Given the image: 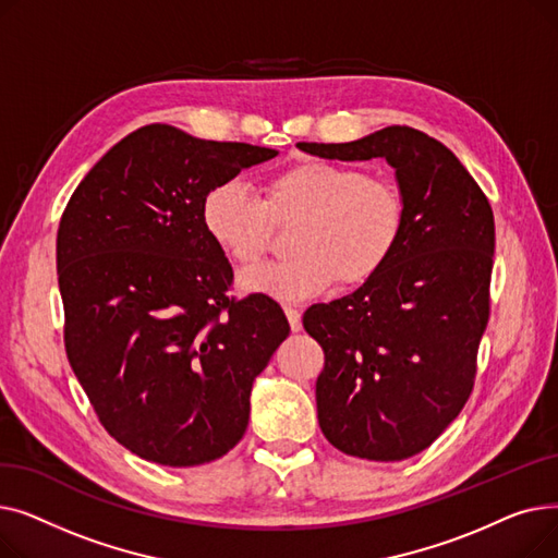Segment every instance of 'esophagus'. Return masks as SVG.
Listing matches in <instances>:
<instances>
[{
	"label": "esophagus",
	"instance_id": "obj_1",
	"mask_svg": "<svg viewBox=\"0 0 558 558\" xmlns=\"http://www.w3.org/2000/svg\"><path fill=\"white\" fill-rule=\"evenodd\" d=\"M284 314H287V320H289V326H291V330L294 332H301V328H303V320H301V312L296 310V307H284Z\"/></svg>",
	"mask_w": 558,
	"mask_h": 558
}]
</instances>
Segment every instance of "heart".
I'll return each instance as SVG.
<instances>
[{
	"mask_svg": "<svg viewBox=\"0 0 558 558\" xmlns=\"http://www.w3.org/2000/svg\"><path fill=\"white\" fill-rule=\"evenodd\" d=\"M299 219L289 248L296 255L240 276L248 294L282 303L310 301L343 284H364L387 267L404 230L400 190L355 165L301 160L276 173L264 198L230 179L208 190L201 221L234 264H255L271 244V221Z\"/></svg>",
	"mask_w": 558,
	"mask_h": 558,
	"instance_id": "1",
	"label": "heart"
}]
</instances>
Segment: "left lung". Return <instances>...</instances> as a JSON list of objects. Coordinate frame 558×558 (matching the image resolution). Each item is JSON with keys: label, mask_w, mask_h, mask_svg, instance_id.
I'll list each match as a JSON object with an SVG mask.
<instances>
[{"label": "left lung", "mask_w": 558, "mask_h": 558, "mask_svg": "<svg viewBox=\"0 0 558 558\" xmlns=\"http://www.w3.org/2000/svg\"><path fill=\"white\" fill-rule=\"evenodd\" d=\"M296 146L396 169L404 198L396 253L350 296L310 307L303 326L326 355L316 412L328 441L360 459H409L441 436L475 385L490 307V203L448 146L416 129Z\"/></svg>", "instance_id": "1"}]
</instances>
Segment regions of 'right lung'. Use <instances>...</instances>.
Returning <instances> with one entry per match:
<instances>
[{
	"label": "right lung",
	"mask_w": 558,
	"mask_h": 558,
	"mask_svg": "<svg viewBox=\"0 0 558 558\" xmlns=\"http://www.w3.org/2000/svg\"><path fill=\"white\" fill-rule=\"evenodd\" d=\"M276 156L149 124L87 171L61 217L70 366L106 432L146 461L190 468L238 446L253 379L289 335L274 299L228 296L232 267L201 221L210 187Z\"/></svg>",
	"instance_id": "add662e5"
}]
</instances>
